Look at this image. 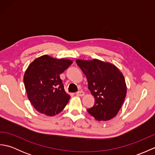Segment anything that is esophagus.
<instances>
[{"instance_id": "34e87169", "label": "esophagus", "mask_w": 155, "mask_h": 155, "mask_svg": "<svg viewBox=\"0 0 155 155\" xmlns=\"http://www.w3.org/2000/svg\"><path fill=\"white\" fill-rule=\"evenodd\" d=\"M76 94H77V96L82 97V96H83L84 93V92L83 91H78V92H77V93H76Z\"/></svg>"}]
</instances>
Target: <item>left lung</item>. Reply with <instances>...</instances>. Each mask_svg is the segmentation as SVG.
I'll list each match as a JSON object with an SVG mask.
<instances>
[{"instance_id": "8db88e82", "label": "left lung", "mask_w": 155, "mask_h": 155, "mask_svg": "<svg viewBox=\"0 0 155 155\" xmlns=\"http://www.w3.org/2000/svg\"><path fill=\"white\" fill-rule=\"evenodd\" d=\"M86 75L88 88L94 97L93 107L87 111L97 120H108L117 114L127 94L123 74L108 62L98 59L76 61Z\"/></svg>"}]
</instances>
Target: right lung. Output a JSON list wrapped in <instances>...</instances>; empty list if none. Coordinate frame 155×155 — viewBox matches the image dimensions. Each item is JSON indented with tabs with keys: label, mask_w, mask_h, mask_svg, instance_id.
I'll use <instances>...</instances> for the list:
<instances>
[{
	"label": "right lung",
	"mask_w": 155,
	"mask_h": 155,
	"mask_svg": "<svg viewBox=\"0 0 155 155\" xmlns=\"http://www.w3.org/2000/svg\"><path fill=\"white\" fill-rule=\"evenodd\" d=\"M72 61L56 59L48 55L36 58L24 75V83L31 104L39 113L54 116L64 109L70 95L64 89L60 74Z\"/></svg>",
	"instance_id": "obj_1"
}]
</instances>
